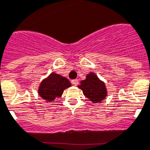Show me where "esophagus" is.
<instances>
[{"label":"esophagus","instance_id":"esophagus-1","mask_svg":"<svg viewBox=\"0 0 150 150\" xmlns=\"http://www.w3.org/2000/svg\"><path fill=\"white\" fill-rule=\"evenodd\" d=\"M71 84L74 86H77L79 84V81H78V79H74V80L71 81Z\"/></svg>","mask_w":150,"mask_h":150}]
</instances>
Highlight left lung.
Masks as SVG:
<instances>
[{
    "instance_id": "8db88e82",
    "label": "left lung",
    "mask_w": 150,
    "mask_h": 150,
    "mask_svg": "<svg viewBox=\"0 0 150 150\" xmlns=\"http://www.w3.org/2000/svg\"><path fill=\"white\" fill-rule=\"evenodd\" d=\"M80 83L78 88L82 90L84 96L93 103H100L107 97L106 84L93 72L88 74Z\"/></svg>"
}]
</instances>
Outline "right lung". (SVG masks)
<instances>
[{
    "instance_id": "obj_1",
    "label": "right lung",
    "mask_w": 150,
    "mask_h": 150,
    "mask_svg": "<svg viewBox=\"0 0 150 150\" xmlns=\"http://www.w3.org/2000/svg\"><path fill=\"white\" fill-rule=\"evenodd\" d=\"M71 86V83L66 77L53 72L40 83L38 93L47 103L54 102L56 98L62 96L64 90Z\"/></svg>"
}]
</instances>
